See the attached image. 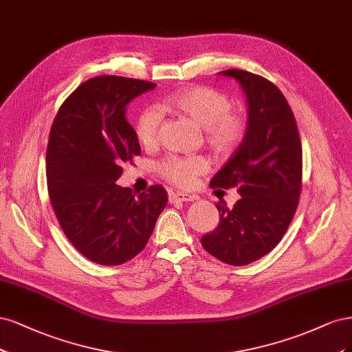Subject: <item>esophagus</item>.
Returning <instances> with one entry per match:
<instances>
[{
    "label": "esophagus",
    "mask_w": 352,
    "mask_h": 352,
    "mask_svg": "<svg viewBox=\"0 0 352 352\" xmlns=\"http://www.w3.org/2000/svg\"><path fill=\"white\" fill-rule=\"evenodd\" d=\"M197 197L195 195H188V192H181V191H177V192H171L169 195V201L171 203H177V201H192L196 200Z\"/></svg>",
    "instance_id": "34e87169"
}]
</instances>
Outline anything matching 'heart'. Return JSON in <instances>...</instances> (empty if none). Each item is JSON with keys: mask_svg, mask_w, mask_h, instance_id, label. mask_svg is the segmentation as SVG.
Here are the masks:
<instances>
[{"mask_svg": "<svg viewBox=\"0 0 352 352\" xmlns=\"http://www.w3.org/2000/svg\"><path fill=\"white\" fill-rule=\"evenodd\" d=\"M164 107L187 117L203 129V139L219 155H231L244 140L247 120L241 112L231 109V99L217 89L195 86L179 89L164 99ZM161 114L155 108H144L135 118L138 140L152 146L160 131ZM209 162L203 156H168L161 162V174L181 187H190L196 177L208 173Z\"/></svg>", "mask_w": 352, "mask_h": 352, "instance_id": "heart-1", "label": "heart"}]
</instances>
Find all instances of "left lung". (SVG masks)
<instances>
[{"instance_id":"8db88e82","label":"left lung","mask_w":352,"mask_h":352,"mask_svg":"<svg viewBox=\"0 0 352 352\" xmlns=\"http://www.w3.org/2000/svg\"><path fill=\"white\" fill-rule=\"evenodd\" d=\"M219 74L240 83L248 118L243 143L210 187H238L241 199L232 209L218 203L219 223L201 245L223 263L244 266L274 250L287 232L301 192L302 149L297 121L274 83L236 69Z\"/></svg>"}]
</instances>
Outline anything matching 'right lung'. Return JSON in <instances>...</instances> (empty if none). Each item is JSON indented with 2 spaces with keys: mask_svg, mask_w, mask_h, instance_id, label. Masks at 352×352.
<instances>
[{
  "mask_svg": "<svg viewBox=\"0 0 352 352\" xmlns=\"http://www.w3.org/2000/svg\"><path fill=\"white\" fill-rule=\"evenodd\" d=\"M156 85L99 76L64 100L50 133L48 192L61 228L86 258L118 266L146 247L168 195L162 186L134 196L116 181L122 162L140 155L126 118L129 102Z\"/></svg>",
  "mask_w": 352,
  "mask_h": 352,
  "instance_id": "right-lung-1",
  "label": "right lung"
}]
</instances>
